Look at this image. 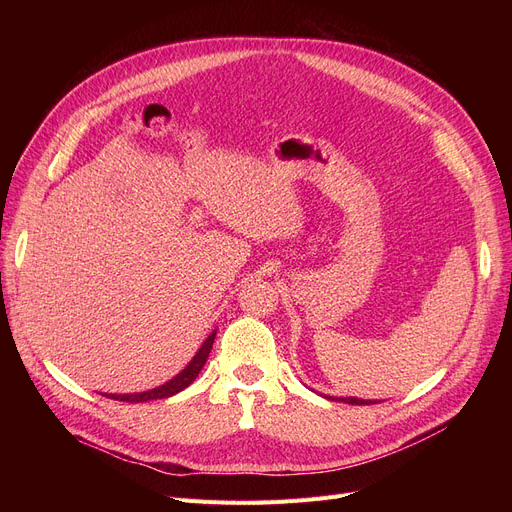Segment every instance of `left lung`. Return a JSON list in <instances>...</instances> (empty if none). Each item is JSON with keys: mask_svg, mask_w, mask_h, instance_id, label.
<instances>
[{"mask_svg": "<svg viewBox=\"0 0 512 512\" xmlns=\"http://www.w3.org/2000/svg\"><path fill=\"white\" fill-rule=\"evenodd\" d=\"M334 400V398H332ZM342 402H348V405H371V400H363V398H340ZM375 402V400H373Z\"/></svg>", "mask_w": 512, "mask_h": 512, "instance_id": "8db88e82", "label": "left lung"}]
</instances>
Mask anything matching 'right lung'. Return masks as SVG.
<instances>
[{
	"instance_id": "obj_1",
	"label": "right lung",
	"mask_w": 512,
	"mask_h": 512,
	"mask_svg": "<svg viewBox=\"0 0 512 512\" xmlns=\"http://www.w3.org/2000/svg\"><path fill=\"white\" fill-rule=\"evenodd\" d=\"M213 340H215V332L205 340V344L199 348V353L193 357V361L186 365V369H182L174 380H170L168 384L159 386V388H153L149 392H141V394H107V398H114V400H120V402H147V400H157V398H168V396H174L178 394L180 390L188 388L195 378L199 375V371L203 369L209 353H211V346H213Z\"/></svg>"
}]
</instances>
